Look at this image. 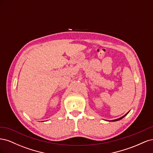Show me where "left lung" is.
<instances>
[{"label":"left lung","mask_w":153,"mask_h":153,"mask_svg":"<svg viewBox=\"0 0 153 153\" xmlns=\"http://www.w3.org/2000/svg\"><path fill=\"white\" fill-rule=\"evenodd\" d=\"M129 113V112L126 114H125L124 115H123V117H120V118H119V119H115V120H112V121H119V120H121V119H122L123 117H124L125 116H126V115L128 114Z\"/></svg>","instance_id":"left-lung-1"}]
</instances>
